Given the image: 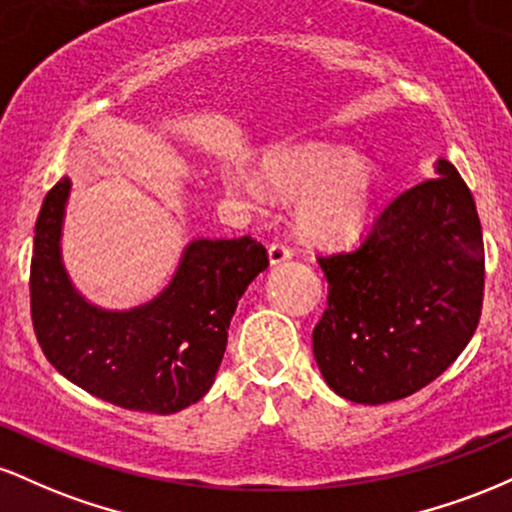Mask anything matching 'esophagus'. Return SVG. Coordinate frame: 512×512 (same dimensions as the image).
Instances as JSON below:
<instances>
[{
    "label": "esophagus",
    "mask_w": 512,
    "mask_h": 512,
    "mask_svg": "<svg viewBox=\"0 0 512 512\" xmlns=\"http://www.w3.org/2000/svg\"><path fill=\"white\" fill-rule=\"evenodd\" d=\"M267 252H269V262H272L274 267H276V264H281V262H289L291 255H293V252L286 248L284 243H272V245H269Z\"/></svg>",
    "instance_id": "esophagus-1"
}]
</instances>
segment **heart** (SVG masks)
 Returning a JSON list of instances; mask_svg holds the SVG:
<instances>
[{
    "label": "heart",
    "instance_id": "1",
    "mask_svg": "<svg viewBox=\"0 0 512 512\" xmlns=\"http://www.w3.org/2000/svg\"><path fill=\"white\" fill-rule=\"evenodd\" d=\"M228 192L250 207H264L269 192L298 199L296 223L310 243L344 245L368 226L378 192V168L366 154L339 146L274 149L262 158L260 175L226 170Z\"/></svg>",
    "mask_w": 512,
    "mask_h": 512
}]
</instances>
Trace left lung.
Listing matches in <instances>:
<instances>
[{
    "instance_id": "left-lung-1",
    "label": "left lung",
    "mask_w": 512,
    "mask_h": 512,
    "mask_svg": "<svg viewBox=\"0 0 512 512\" xmlns=\"http://www.w3.org/2000/svg\"><path fill=\"white\" fill-rule=\"evenodd\" d=\"M436 175L392 199L361 248L320 257L330 296L313 354L325 383L356 404L419 392L479 325L477 204L450 161L438 158Z\"/></svg>"
}]
</instances>
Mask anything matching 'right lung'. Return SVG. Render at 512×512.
I'll use <instances>...</instances> for the list:
<instances>
[{
    "mask_svg": "<svg viewBox=\"0 0 512 512\" xmlns=\"http://www.w3.org/2000/svg\"><path fill=\"white\" fill-rule=\"evenodd\" d=\"M72 180L62 178L35 221L31 315L40 349L67 380L122 409L175 414L214 385L240 296L269 264L262 243L195 238L158 296L129 310L88 303L62 262Z\"/></svg>",
    "mask_w": 512,
    "mask_h": 512,
    "instance_id": "1",
    "label": "right lung"
}]
</instances>
